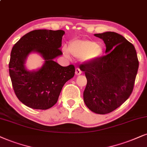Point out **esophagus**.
I'll use <instances>...</instances> for the list:
<instances>
[{"mask_svg":"<svg viewBox=\"0 0 147 147\" xmlns=\"http://www.w3.org/2000/svg\"><path fill=\"white\" fill-rule=\"evenodd\" d=\"M81 72H81V70H80L79 68H76V69H75V74H76V75H81Z\"/></svg>","mask_w":147,"mask_h":147,"instance_id":"esophagus-1","label":"esophagus"}]
</instances>
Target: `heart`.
I'll return each mask as SVG.
<instances>
[{"instance_id":"obj_1","label":"heart","mask_w":147,"mask_h":147,"mask_svg":"<svg viewBox=\"0 0 147 147\" xmlns=\"http://www.w3.org/2000/svg\"><path fill=\"white\" fill-rule=\"evenodd\" d=\"M70 53L73 56L83 57L85 61L97 60L103 53V48L97 42L91 40L77 39L70 42L68 46ZM64 55L69 57V52L66 47L63 49Z\"/></svg>"}]
</instances>
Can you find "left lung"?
<instances>
[{
  "instance_id": "1",
  "label": "left lung",
  "mask_w": 147,
  "mask_h": 147,
  "mask_svg": "<svg viewBox=\"0 0 147 147\" xmlns=\"http://www.w3.org/2000/svg\"><path fill=\"white\" fill-rule=\"evenodd\" d=\"M94 35L104 40L107 54L81 65L87 81L83 99L89 109L104 115L113 112L130 96L139 62L134 46L121 34Z\"/></svg>"
}]
</instances>
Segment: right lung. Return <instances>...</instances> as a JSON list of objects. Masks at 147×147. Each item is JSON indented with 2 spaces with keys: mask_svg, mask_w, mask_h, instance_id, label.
<instances>
[{
  "mask_svg": "<svg viewBox=\"0 0 147 147\" xmlns=\"http://www.w3.org/2000/svg\"><path fill=\"white\" fill-rule=\"evenodd\" d=\"M65 32L62 30H35L22 37L11 52L9 75L17 98L26 106L46 110L55 105L63 86L74 77L75 66H62L53 59L62 54L60 47ZM40 53L46 60L42 68L29 72L24 68L27 55Z\"/></svg>",
  "mask_w": 147,
  "mask_h": 147,
  "instance_id": "add662e5",
  "label": "right lung"
}]
</instances>
